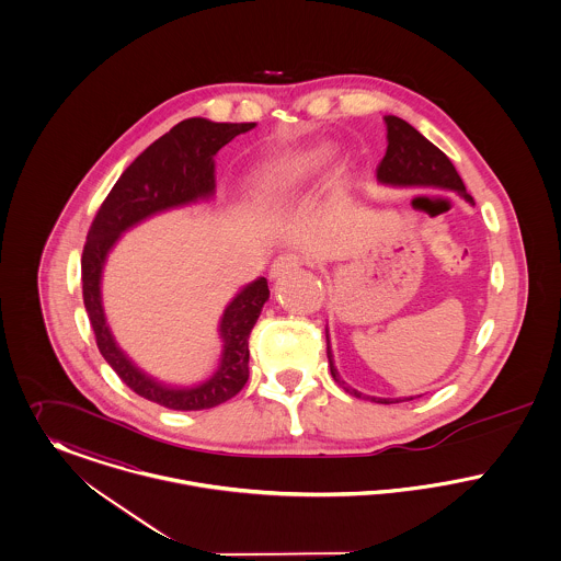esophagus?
<instances>
[{"instance_id": "esophagus-1", "label": "esophagus", "mask_w": 561, "mask_h": 561, "mask_svg": "<svg viewBox=\"0 0 561 561\" xmlns=\"http://www.w3.org/2000/svg\"><path fill=\"white\" fill-rule=\"evenodd\" d=\"M302 264V259L295 254V252H288V254H282V256H277L273 264H271V277L273 279H277V277H282L284 273H288V271H293V268H297Z\"/></svg>"}]
</instances>
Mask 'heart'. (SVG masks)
Returning <instances> with one entry per match:
<instances>
[{
    "label": "heart",
    "mask_w": 561,
    "mask_h": 561,
    "mask_svg": "<svg viewBox=\"0 0 561 561\" xmlns=\"http://www.w3.org/2000/svg\"><path fill=\"white\" fill-rule=\"evenodd\" d=\"M334 154L336 146L330 141L275 154L256 171L252 180L254 197L261 203H275L295 195L329 169Z\"/></svg>",
    "instance_id": "1"
}]
</instances>
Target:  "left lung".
Returning a JSON list of instances; mask_svg holds the SVG:
<instances>
[{
    "mask_svg": "<svg viewBox=\"0 0 561 561\" xmlns=\"http://www.w3.org/2000/svg\"><path fill=\"white\" fill-rule=\"evenodd\" d=\"M386 127H388V150L381 163L377 167V182L386 186H420V188H443V191H454L458 193L463 201L474 205L472 197L466 193V186L461 182L458 171L454 163L432 144L422 133L413 129L407 121L398 116H386ZM327 354H329L330 375L343 388L347 394L356 398H366L370 402L379 404H394V402H407L420 396H407V398H377V396H366L352 386H347L332 358L330 350L329 329H327Z\"/></svg>",
    "mask_w": 561,
    "mask_h": 561,
    "instance_id": "obj_1",
    "label": "left lung"
}]
</instances>
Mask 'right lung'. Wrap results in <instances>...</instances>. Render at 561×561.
<instances>
[{"instance_id":"obj_1","label":"right lung","mask_w":561,"mask_h":561,"mask_svg":"<svg viewBox=\"0 0 561 561\" xmlns=\"http://www.w3.org/2000/svg\"><path fill=\"white\" fill-rule=\"evenodd\" d=\"M254 127L256 123H211L207 118H188L178 123L125 169L110 195L101 203L87 234L82 252V297L101 356L135 394L173 411L211 409L239 394V390L245 386L250 375L248 339L263 311L264 302L268 300L266 279L259 277L243 286L227 305L218 324L222 354L211 377L197 386L180 388L144 373L118 347L105 320L101 300L103 266L123 232L167 209L214 197V157L239 133H248Z\"/></svg>"}]
</instances>
